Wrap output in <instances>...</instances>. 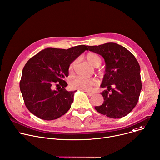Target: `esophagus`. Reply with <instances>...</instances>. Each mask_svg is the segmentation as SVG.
<instances>
[{
  "label": "esophagus",
  "instance_id": "obj_1",
  "mask_svg": "<svg viewBox=\"0 0 160 160\" xmlns=\"http://www.w3.org/2000/svg\"><path fill=\"white\" fill-rule=\"evenodd\" d=\"M86 94H88V95H89V96H92L93 94H94V93H92V92H86Z\"/></svg>",
  "mask_w": 160,
  "mask_h": 160
}]
</instances>
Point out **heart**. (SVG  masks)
<instances>
[{"label":"heart","instance_id":"heart-1","mask_svg":"<svg viewBox=\"0 0 160 160\" xmlns=\"http://www.w3.org/2000/svg\"><path fill=\"white\" fill-rule=\"evenodd\" d=\"M85 58L88 62L94 67H98L101 64V59L99 55L94 53H89L87 54ZM77 63V61H72L69 67V71L72 72L74 69L75 66ZM98 81L95 78L84 79L80 77H77L71 80L69 85L72 89L83 91H90L92 87L96 85Z\"/></svg>","mask_w":160,"mask_h":160}]
</instances>
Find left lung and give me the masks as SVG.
I'll return each mask as SVG.
<instances>
[{
	"instance_id": "left-lung-1",
	"label": "left lung",
	"mask_w": 160,
	"mask_h": 160,
	"mask_svg": "<svg viewBox=\"0 0 160 160\" xmlns=\"http://www.w3.org/2000/svg\"><path fill=\"white\" fill-rule=\"evenodd\" d=\"M91 52L102 56L106 63L101 93L104 102L95 109L113 119L124 117L137 105L142 89L140 68L135 57L115 42L88 46Z\"/></svg>"
}]
</instances>
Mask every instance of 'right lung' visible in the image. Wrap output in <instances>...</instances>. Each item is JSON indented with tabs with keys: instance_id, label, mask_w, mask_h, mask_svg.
<instances>
[{
	"instance_id": "right-lung-1",
	"label": "right lung",
	"mask_w": 160,
	"mask_h": 160,
	"mask_svg": "<svg viewBox=\"0 0 160 160\" xmlns=\"http://www.w3.org/2000/svg\"><path fill=\"white\" fill-rule=\"evenodd\" d=\"M85 50V45L69 49L48 48L40 51L25 64L20 88L26 107L36 117L47 121L64 115L73 102V91H68L64 79L70 64ZM57 87V90L53 88Z\"/></svg>"
}]
</instances>
